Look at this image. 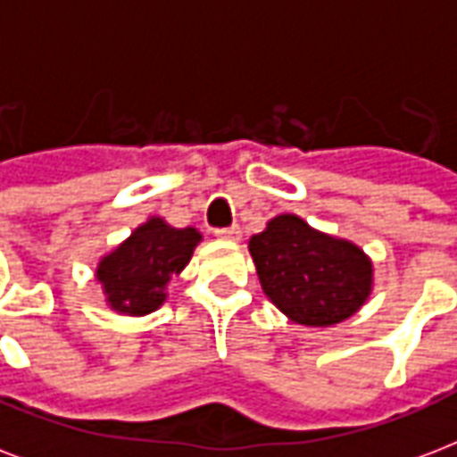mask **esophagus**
I'll list each match as a JSON object with an SVG mask.
<instances>
[{"label": "esophagus", "instance_id": "1", "mask_svg": "<svg viewBox=\"0 0 457 457\" xmlns=\"http://www.w3.org/2000/svg\"><path fill=\"white\" fill-rule=\"evenodd\" d=\"M215 237H220V239H229V242H237V239L242 237V228H239V225H232V228L215 229Z\"/></svg>", "mask_w": 457, "mask_h": 457}]
</instances>
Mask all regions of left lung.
I'll return each instance as SVG.
<instances>
[{
    "label": "left lung",
    "mask_w": 457,
    "mask_h": 457,
    "mask_svg": "<svg viewBox=\"0 0 457 457\" xmlns=\"http://www.w3.org/2000/svg\"><path fill=\"white\" fill-rule=\"evenodd\" d=\"M261 287L302 326H333L360 312L371 295L374 266L360 246L278 215L249 239Z\"/></svg>",
    "instance_id": "obj_1"
}]
</instances>
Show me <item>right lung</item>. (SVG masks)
Here are the masks:
<instances>
[{
    "instance_id": "1",
    "label": "right lung",
    "mask_w": 457,
    "mask_h": 457,
    "mask_svg": "<svg viewBox=\"0 0 457 457\" xmlns=\"http://www.w3.org/2000/svg\"><path fill=\"white\" fill-rule=\"evenodd\" d=\"M198 242L196 228H172L162 218L138 225L96 268L110 309L127 316L155 312L165 302L167 283L182 273Z\"/></svg>"
}]
</instances>
